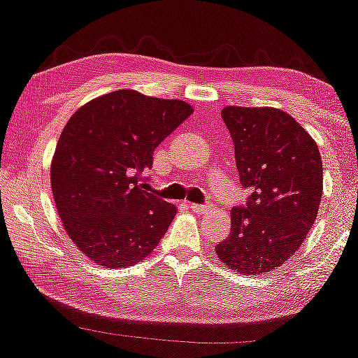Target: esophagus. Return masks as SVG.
Instances as JSON below:
<instances>
[{
	"label": "esophagus",
	"mask_w": 358,
	"mask_h": 358,
	"mask_svg": "<svg viewBox=\"0 0 358 358\" xmlns=\"http://www.w3.org/2000/svg\"><path fill=\"white\" fill-rule=\"evenodd\" d=\"M187 206H188V209H192L193 213H196V214H208L209 213V208L208 204H194V203H187Z\"/></svg>",
	"instance_id": "obj_1"
}]
</instances>
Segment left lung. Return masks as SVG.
Wrapping results in <instances>:
<instances>
[{
  "label": "left lung",
  "instance_id": "8db88e82",
  "mask_svg": "<svg viewBox=\"0 0 358 358\" xmlns=\"http://www.w3.org/2000/svg\"><path fill=\"white\" fill-rule=\"evenodd\" d=\"M221 116L250 196L245 206L231 209V234L216 245V255L242 275H264L294 255L316 221L321 154L282 109L227 106Z\"/></svg>",
  "mask_w": 358,
  "mask_h": 358
}]
</instances>
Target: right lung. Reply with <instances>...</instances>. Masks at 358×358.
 I'll use <instances>...</instances> for the list:
<instances>
[{
    "label": "right lung",
    "mask_w": 358,
    "mask_h": 358,
    "mask_svg": "<svg viewBox=\"0 0 358 358\" xmlns=\"http://www.w3.org/2000/svg\"><path fill=\"white\" fill-rule=\"evenodd\" d=\"M192 113L182 99L117 90L69 119L52 159V193L66 234L96 265H136L169 231L175 204L147 193L142 175Z\"/></svg>",
    "instance_id": "1"
}]
</instances>
